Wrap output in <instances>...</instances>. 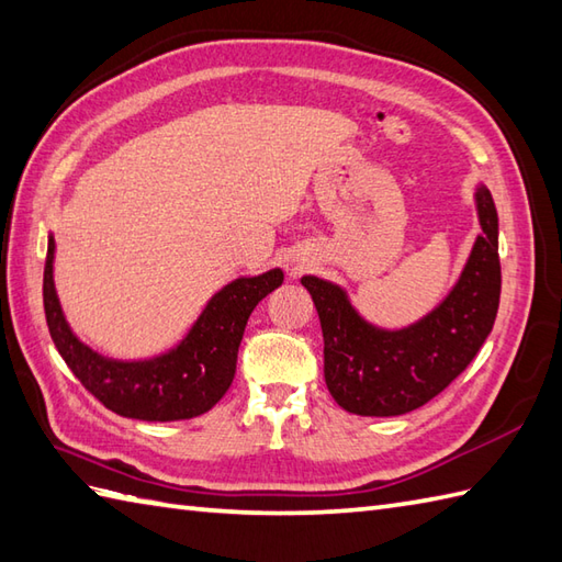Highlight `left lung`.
I'll return each instance as SVG.
<instances>
[{"instance_id":"obj_1","label":"left lung","mask_w":562,"mask_h":562,"mask_svg":"<svg viewBox=\"0 0 562 562\" xmlns=\"http://www.w3.org/2000/svg\"><path fill=\"white\" fill-rule=\"evenodd\" d=\"M477 235L449 295L417 323L383 329L363 319L337 283L303 277L325 339V383L339 407L361 417L405 415L437 397L465 371L492 331L499 307L497 209L475 189Z\"/></svg>"}]
</instances>
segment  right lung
Listing matches in <instances>:
<instances>
[{"instance_id":"1","label":"right lung","mask_w":562,"mask_h":562,"mask_svg":"<svg viewBox=\"0 0 562 562\" xmlns=\"http://www.w3.org/2000/svg\"><path fill=\"white\" fill-rule=\"evenodd\" d=\"M55 239L48 237L43 307L57 351L87 391L121 417L145 422L191 419L209 412L231 387L245 325L261 297L283 283V271L235 279L203 307L189 335L159 357L119 361L79 341L67 325L53 281Z\"/></svg>"}]
</instances>
